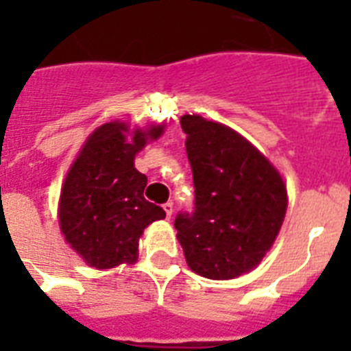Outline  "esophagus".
I'll return each mask as SVG.
<instances>
[{
    "label": "esophagus",
    "mask_w": 351,
    "mask_h": 351,
    "mask_svg": "<svg viewBox=\"0 0 351 351\" xmlns=\"http://www.w3.org/2000/svg\"><path fill=\"white\" fill-rule=\"evenodd\" d=\"M163 210H165V214H167V218L170 219V216H172V210H173V206L170 202H167L165 206H163Z\"/></svg>",
    "instance_id": "1"
}]
</instances>
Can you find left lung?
Masks as SVG:
<instances>
[{
    "label": "left lung",
    "instance_id": "left-lung-1",
    "mask_svg": "<svg viewBox=\"0 0 351 351\" xmlns=\"http://www.w3.org/2000/svg\"><path fill=\"white\" fill-rule=\"evenodd\" d=\"M195 184V210L173 221L188 267L209 280L255 269L280 234L287 186L271 161L235 130L181 117Z\"/></svg>",
    "mask_w": 351,
    "mask_h": 351
}]
</instances>
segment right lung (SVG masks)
<instances>
[{"label":"right lung","mask_w":351,"mask_h":351,"mask_svg":"<svg viewBox=\"0 0 351 351\" xmlns=\"http://www.w3.org/2000/svg\"><path fill=\"white\" fill-rule=\"evenodd\" d=\"M163 130L165 125L130 132L121 121L105 123L89 135L68 170L60 226L89 267L135 263L144 228L165 218V210L144 198L147 178L135 169V154Z\"/></svg>","instance_id":"obj_1"}]
</instances>
